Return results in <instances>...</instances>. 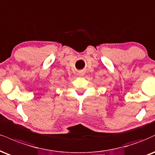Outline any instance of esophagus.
Returning <instances> with one entry per match:
<instances>
[{
	"mask_svg": "<svg viewBox=\"0 0 155 155\" xmlns=\"http://www.w3.org/2000/svg\"><path fill=\"white\" fill-rule=\"evenodd\" d=\"M79 76H84L85 74V71H84V70H81V71H79Z\"/></svg>",
	"mask_w": 155,
	"mask_h": 155,
	"instance_id": "1",
	"label": "esophagus"
}]
</instances>
